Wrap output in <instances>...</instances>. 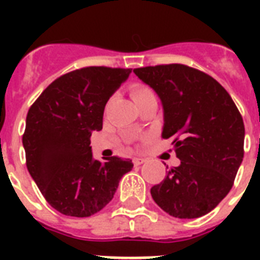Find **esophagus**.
<instances>
[{
  "label": "esophagus",
  "mask_w": 260,
  "mask_h": 260,
  "mask_svg": "<svg viewBox=\"0 0 260 260\" xmlns=\"http://www.w3.org/2000/svg\"><path fill=\"white\" fill-rule=\"evenodd\" d=\"M132 162H134L135 166H140L142 163H144V159H143V158H134V160H132Z\"/></svg>",
  "instance_id": "34e87169"
}]
</instances>
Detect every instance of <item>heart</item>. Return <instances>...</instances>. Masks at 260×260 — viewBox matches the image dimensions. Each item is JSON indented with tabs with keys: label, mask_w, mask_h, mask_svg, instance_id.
<instances>
[{
	"label": "heart",
	"mask_w": 260,
	"mask_h": 260,
	"mask_svg": "<svg viewBox=\"0 0 260 260\" xmlns=\"http://www.w3.org/2000/svg\"><path fill=\"white\" fill-rule=\"evenodd\" d=\"M129 91L131 97H132V100H134L136 104H139V102L143 101V100H146V98L155 95L151 87L146 86V85H142V83H135V85H132V86L129 87Z\"/></svg>",
	"instance_id": "b5f03b06"
}]
</instances>
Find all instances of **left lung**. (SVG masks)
I'll return each instance as SVG.
<instances>
[{
	"instance_id": "1",
	"label": "left lung",
	"mask_w": 260,
	"mask_h": 260,
	"mask_svg": "<svg viewBox=\"0 0 260 260\" xmlns=\"http://www.w3.org/2000/svg\"><path fill=\"white\" fill-rule=\"evenodd\" d=\"M162 100V138L181 160L151 187L154 201L178 218L209 213L230 193L244 156V122L224 87L193 67L173 63L135 69Z\"/></svg>"
}]
</instances>
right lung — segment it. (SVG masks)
Instances as JSON below:
<instances>
[{
	"label": "right lung",
	"mask_w": 260,
	"mask_h": 260,
	"mask_svg": "<svg viewBox=\"0 0 260 260\" xmlns=\"http://www.w3.org/2000/svg\"><path fill=\"white\" fill-rule=\"evenodd\" d=\"M131 69L90 66L60 75L26 114L22 144L26 169L54 209L89 217L113 198L118 182L132 170L129 159L94 160L93 131L102 129L104 109Z\"/></svg>",
	"instance_id": "1"
}]
</instances>
